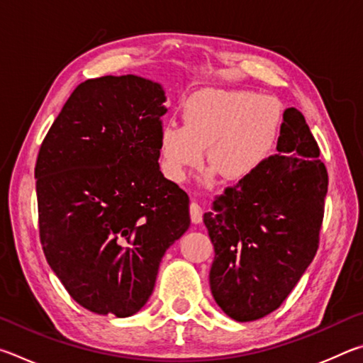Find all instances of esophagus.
<instances>
[{"mask_svg": "<svg viewBox=\"0 0 363 363\" xmlns=\"http://www.w3.org/2000/svg\"><path fill=\"white\" fill-rule=\"evenodd\" d=\"M190 210V219H192L194 224H200L201 219H203V208H201L196 201H192L189 206Z\"/></svg>", "mask_w": 363, "mask_h": 363, "instance_id": "esophagus-1", "label": "esophagus"}]
</instances>
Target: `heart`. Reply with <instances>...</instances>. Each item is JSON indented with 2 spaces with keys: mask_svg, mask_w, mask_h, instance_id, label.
<instances>
[{
  "mask_svg": "<svg viewBox=\"0 0 363 363\" xmlns=\"http://www.w3.org/2000/svg\"><path fill=\"white\" fill-rule=\"evenodd\" d=\"M184 126L168 123L160 130L163 171L181 182L205 162L225 179H243L272 150L280 110L251 91H201L182 110Z\"/></svg>",
  "mask_w": 363,
  "mask_h": 363,
  "instance_id": "obj_1",
  "label": "heart"
}]
</instances>
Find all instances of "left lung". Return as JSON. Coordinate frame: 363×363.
Instances as JSON below:
<instances>
[{"label": "left lung", "mask_w": 363, "mask_h": 363, "mask_svg": "<svg viewBox=\"0 0 363 363\" xmlns=\"http://www.w3.org/2000/svg\"><path fill=\"white\" fill-rule=\"evenodd\" d=\"M277 152L216 196L203 216L214 247L213 298L237 322L279 309L318 248L328 173L294 107L284 112Z\"/></svg>", "instance_id": "left-lung-1"}]
</instances>
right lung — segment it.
Segmentation results:
<instances>
[{
    "mask_svg": "<svg viewBox=\"0 0 363 363\" xmlns=\"http://www.w3.org/2000/svg\"><path fill=\"white\" fill-rule=\"evenodd\" d=\"M162 84L136 75L78 84L35 167L40 240L65 290L96 314L130 317L163 255L189 229V196L160 171Z\"/></svg>",
    "mask_w": 363,
    "mask_h": 363,
    "instance_id": "right-lung-1",
    "label": "right lung"
}]
</instances>
